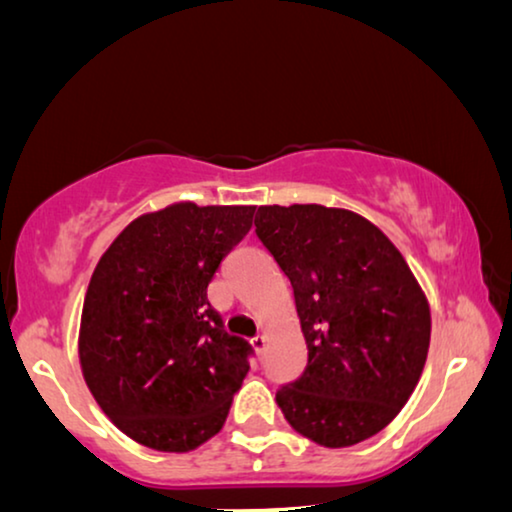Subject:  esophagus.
I'll return each mask as SVG.
<instances>
[{"mask_svg":"<svg viewBox=\"0 0 512 512\" xmlns=\"http://www.w3.org/2000/svg\"><path fill=\"white\" fill-rule=\"evenodd\" d=\"M250 345H253V350H255L257 354H262L264 348H266V336H264V334H257L255 339L250 341Z\"/></svg>","mask_w":512,"mask_h":512,"instance_id":"obj_1","label":"esophagus"}]
</instances>
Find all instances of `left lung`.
Listing matches in <instances>:
<instances>
[{
    "instance_id": "left-lung-1",
    "label": "left lung",
    "mask_w": 512,
    "mask_h": 512,
    "mask_svg": "<svg viewBox=\"0 0 512 512\" xmlns=\"http://www.w3.org/2000/svg\"><path fill=\"white\" fill-rule=\"evenodd\" d=\"M255 232L296 298L307 368L275 395L300 436L350 447L391 424L418 386L431 311L393 241L343 207L262 205Z\"/></svg>"
}]
</instances>
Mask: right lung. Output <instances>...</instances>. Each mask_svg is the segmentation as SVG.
Segmentation results:
<instances>
[{
	"label": "right lung",
	"mask_w": 512,
	"mask_h": 512,
	"mask_svg": "<svg viewBox=\"0 0 512 512\" xmlns=\"http://www.w3.org/2000/svg\"><path fill=\"white\" fill-rule=\"evenodd\" d=\"M255 205L173 203L137 216L101 255L83 300L79 361L101 411L155 452H192L221 431L253 348L207 300Z\"/></svg>",
	"instance_id": "right-lung-1"
}]
</instances>
